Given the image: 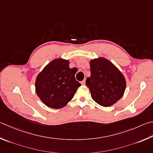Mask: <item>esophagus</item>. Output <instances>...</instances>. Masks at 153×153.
Wrapping results in <instances>:
<instances>
[{"label": "esophagus", "mask_w": 153, "mask_h": 153, "mask_svg": "<svg viewBox=\"0 0 153 153\" xmlns=\"http://www.w3.org/2000/svg\"><path fill=\"white\" fill-rule=\"evenodd\" d=\"M81 84L82 85H85V79L83 80V81H81Z\"/></svg>", "instance_id": "34e87169"}]
</instances>
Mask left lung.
<instances>
[{
    "mask_svg": "<svg viewBox=\"0 0 153 153\" xmlns=\"http://www.w3.org/2000/svg\"><path fill=\"white\" fill-rule=\"evenodd\" d=\"M91 76L86 80L91 97L103 107H109L124 95L126 82L124 75L110 61L99 58L90 62Z\"/></svg>",
    "mask_w": 153,
    "mask_h": 153,
    "instance_id": "left-lung-1",
    "label": "left lung"
}]
</instances>
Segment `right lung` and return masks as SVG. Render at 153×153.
Listing matches in <instances>:
<instances>
[{
	"label": "right lung",
	"mask_w": 153,
	"mask_h": 153,
	"mask_svg": "<svg viewBox=\"0 0 153 153\" xmlns=\"http://www.w3.org/2000/svg\"><path fill=\"white\" fill-rule=\"evenodd\" d=\"M75 74L73 68H69L68 60L61 58L52 60L37 75V96L49 108H63L73 98L81 85L75 79Z\"/></svg>",
	"instance_id": "right-lung-1"
}]
</instances>
